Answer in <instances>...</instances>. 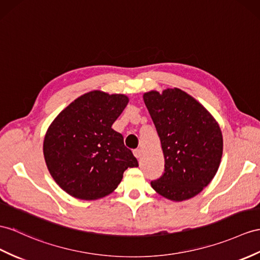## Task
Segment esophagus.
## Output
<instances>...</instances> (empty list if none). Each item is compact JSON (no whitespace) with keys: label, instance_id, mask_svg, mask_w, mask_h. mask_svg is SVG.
I'll return each instance as SVG.
<instances>
[{"label":"esophagus","instance_id":"esophagus-1","mask_svg":"<svg viewBox=\"0 0 260 260\" xmlns=\"http://www.w3.org/2000/svg\"><path fill=\"white\" fill-rule=\"evenodd\" d=\"M134 154H135L137 159H140L141 155H142V151L140 149H136V150H134Z\"/></svg>","mask_w":260,"mask_h":260}]
</instances>
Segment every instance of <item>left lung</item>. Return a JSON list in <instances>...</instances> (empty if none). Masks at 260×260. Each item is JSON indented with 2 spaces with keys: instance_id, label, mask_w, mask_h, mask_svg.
Instances as JSON below:
<instances>
[{
  "instance_id": "obj_1",
  "label": "left lung",
  "mask_w": 260,
  "mask_h": 260,
  "mask_svg": "<svg viewBox=\"0 0 260 260\" xmlns=\"http://www.w3.org/2000/svg\"><path fill=\"white\" fill-rule=\"evenodd\" d=\"M160 137L166 169L151 186L163 198L182 202L210 184L223 155V135L205 107L179 88L143 93Z\"/></svg>"
}]
</instances>
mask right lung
Masks as SVG:
<instances>
[{
    "label": "right lung",
    "mask_w": 260,
    "mask_h": 260,
    "mask_svg": "<svg viewBox=\"0 0 260 260\" xmlns=\"http://www.w3.org/2000/svg\"><path fill=\"white\" fill-rule=\"evenodd\" d=\"M129 103L122 93L92 90L59 112L46 131L43 153L54 181L73 198L111 194L138 161L111 125Z\"/></svg>",
    "instance_id": "right-lung-1"
}]
</instances>
